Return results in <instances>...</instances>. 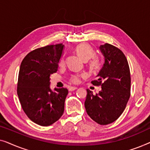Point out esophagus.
I'll list each match as a JSON object with an SVG mask.
<instances>
[{"label": "esophagus", "mask_w": 150, "mask_h": 150, "mask_svg": "<svg viewBox=\"0 0 150 150\" xmlns=\"http://www.w3.org/2000/svg\"><path fill=\"white\" fill-rule=\"evenodd\" d=\"M77 89H78V87H70L69 88V91H74V90Z\"/></svg>", "instance_id": "esophagus-1"}]
</instances>
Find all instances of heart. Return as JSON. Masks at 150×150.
Here are the masks:
<instances>
[{
    "label": "heart",
    "mask_w": 150,
    "mask_h": 150,
    "mask_svg": "<svg viewBox=\"0 0 150 150\" xmlns=\"http://www.w3.org/2000/svg\"><path fill=\"white\" fill-rule=\"evenodd\" d=\"M75 51L76 54L82 60L84 61H87L91 59L89 62V68L92 71H96L100 69L101 66V61L97 57H94L95 55V51L93 48L87 44H81L76 47ZM63 63V59L60 61V64L62 65ZM71 81L73 83H78L79 81V79L78 76H73L71 78Z\"/></svg>",
    "instance_id": "b5f03b06"
}]
</instances>
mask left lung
I'll return each instance as SVG.
<instances>
[{"mask_svg": "<svg viewBox=\"0 0 150 150\" xmlns=\"http://www.w3.org/2000/svg\"><path fill=\"white\" fill-rule=\"evenodd\" d=\"M104 63L93 85L102 86L93 95L87 89L85 107L88 115L100 125L114 122L122 114L130 96V74L128 61L120 49L109 44L100 46Z\"/></svg>", "mask_w": 150, "mask_h": 150, "instance_id": "obj_1", "label": "left lung"}]
</instances>
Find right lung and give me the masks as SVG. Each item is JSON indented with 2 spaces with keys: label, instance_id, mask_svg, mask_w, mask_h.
<instances>
[{
  "label": "right lung",
  "instance_id": "1",
  "mask_svg": "<svg viewBox=\"0 0 150 150\" xmlns=\"http://www.w3.org/2000/svg\"><path fill=\"white\" fill-rule=\"evenodd\" d=\"M64 45H50L31 51L20 65L18 96L24 112L42 126H50L62 116L66 88L50 89V76L58 70Z\"/></svg>",
  "mask_w": 150,
  "mask_h": 150
}]
</instances>
